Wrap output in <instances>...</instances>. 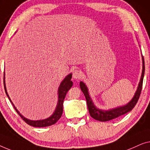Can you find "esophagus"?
<instances>
[{
    "label": "esophagus",
    "instance_id": "obj_1",
    "mask_svg": "<svg viewBox=\"0 0 150 150\" xmlns=\"http://www.w3.org/2000/svg\"><path fill=\"white\" fill-rule=\"evenodd\" d=\"M81 77V72L79 69H76L73 72V77L74 79H79Z\"/></svg>",
    "mask_w": 150,
    "mask_h": 150
}]
</instances>
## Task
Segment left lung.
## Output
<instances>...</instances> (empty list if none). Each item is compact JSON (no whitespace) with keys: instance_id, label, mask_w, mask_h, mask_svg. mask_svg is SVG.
<instances>
[{"instance_id":"8db88e82","label":"left lung","mask_w":150,"mask_h":150,"mask_svg":"<svg viewBox=\"0 0 150 150\" xmlns=\"http://www.w3.org/2000/svg\"><path fill=\"white\" fill-rule=\"evenodd\" d=\"M144 73H145V62H144V58L143 56V71H142V75H141V80L139 82L137 90L133 98L132 99L131 101H130V103H128L127 105L125 106L117 107L116 109H111L109 111H103L100 109H97L96 107L94 106L93 103L90 98V97L88 94V88L86 87L85 84L83 82H80V88L81 90L84 94L86 98V101H87V105L88 107V110H89L90 114L91 115L92 117H93L94 119L98 121L101 122H106L109 121V120L115 119V118L118 117L121 115L125 114V113L129 112L134 108L135 106L139 100V97H140V94L141 92V90H142V86H143V77H144Z\"/></svg>"}]
</instances>
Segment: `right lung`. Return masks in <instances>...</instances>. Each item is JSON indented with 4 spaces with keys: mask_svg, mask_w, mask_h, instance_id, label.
<instances>
[{
    "mask_svg": "<svg viewBox=\"0 0 150 150\" xmlns=\"http://www.w3.org/2000/svg\"><path fill=\"white\" fill-rule=\"evenodd\" d=\"M71 77H72V75L71 74L69 75L67 77H66V78H65V79L62 81L60 87H59L58 105H57V107H56V110H55V111H54V113L52 114V116H50V117L47 118V119L43 120L33 121V120H28V119H26V118H25L24 117H23L22 115L20 114V112L17 110L16 107H15L14 105L13 104L11 99H10L9 95H8V94L7 92V90H6L5 81H4V88H5L6 94H7L8 98H9V100L11 101V103H12L14 109H16V112L18 113V115L22 118V120H24L26 123L29 124L30 126H35V127H45V126H49L53 125V124H54L55 123H56V122L58 121V120L61 117V115H62V111H63V102H64V98H65V96H66L67 92L70 90V88L72 87V86H73V82L71 81ZM4 79H5V77H4Z\"/></svg>",
    "mask_w": 150,
    "mask_h": 150,
    "instance_id": "add662e5",
    "label": "right lung"
}]
</instances>
